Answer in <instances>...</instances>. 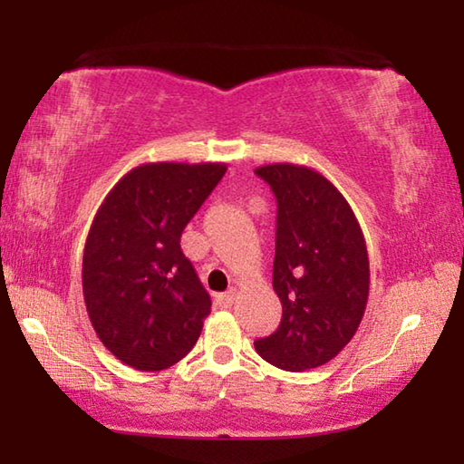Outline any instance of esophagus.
<instances>
[{
    "instance_id": "esophagus-1",
    "label": "esophagus",
    "mask_w": 464,
    "mask_h": 464,
    "mask_svg": "<svg viewBox=\"0 0 464 464\" xmlns=\"http://www.w3.org/2000/svg\"><path fill=\"white\" fill-rule=\"evenodd\" d=\"M217 303H218V307L231 309L233 303H235V290H229V293H223V295H217Z\"/></svg>"
}]
</instances>
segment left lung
<instances>
[{
	"mask_svg": "<svg viewBox=\"0 0 464 464\" xmlns=\"http://www.w3.org/2000/svg\"><path fill=\"white\" fill-rule=\"evenodd\" d=\"M256 174L278 202L272 286L282 319L254 345L272 366L304 372L327 364L358 332L371 286L366 241L348 200L317 169L270 163Z\"/></svg>",
	"mask_w": 464,
	"mask_h": 464,
	"instance_id": "1",
	"label": "left lung"
}]
</instances>
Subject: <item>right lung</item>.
Listing matches in <instances>:
<instances>
[{"label": "right lung", "mask_w": 464, "mask_h": 464, "mask_svg": "<svg viewBox=\"0 0 464 464\" xmlns=\"http://www.w3.org/2000/svg\"><path fill=\"white\" fill-rule=\"evenodd\" d=\"M225 171L221 161L143 163L93 217L82 264L85 309L100 342L135 371L179 362L210 315L179 237Z\"/></svg>", "instance_id": "right-lung-1"}]
</instances>
